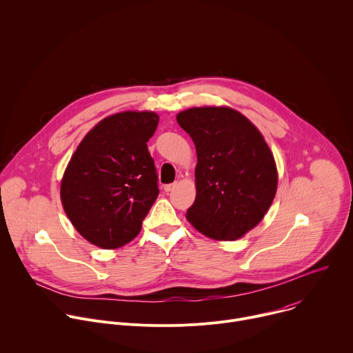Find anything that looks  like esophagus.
<instances>
[{"instance_id": "esophagus-1", "label": "esophagus", "mask_w": 353, "mask_h": 353, "mask_svg": "<svg viewBox=\"0 0 353 353\" xmlns=\"http://www.w3.org/2000/svg\"><path fill=\"white\" fill-rule=\"evenodd\" d=\"M177 185V183H172V184H166L165 187H163V190L166 191V192H170V191H173L174 190V187Z\"/></svg>"}]
</instances>
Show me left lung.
<instances>
[{
	"instance_id": "8db88e82",
	"label": "left lung",
	"mask_w": 353,
	"mask_h": 353,
	"mask_svg": "<svg viewBox=\"0 0 353 353\" xmlns=\"http://www.w3.org/2000/svg\"><path fill=\"white\" fill-rule=\"evenodd\" d=\"M196 150L188 222L215 240H236L256 228L276 194L278 172L264 137L230 108H192L177 114Z\"/></svg>"
}]
</instances>
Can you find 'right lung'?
<instances>
[{
    "label": "right lung",
    "instance_id": "right-lung-1",
    "mask_svg": "<svg viewBox=\"0 0 353 353\" xmlns=\"http://www.w3.org/2000/svg\"><path fill=\"white\" fill-rule=\"evenodd\" d=\"M154 112L103 119L81 141L61 180V203L89 243L117 248L131 241L159 195L146 142L157 131Z\"/></svg>",
    "mask_w": 353,
    "mask_h": 353
}]
</instances>
